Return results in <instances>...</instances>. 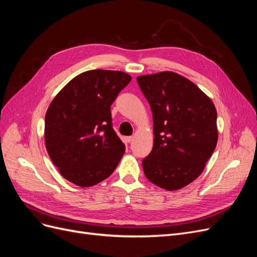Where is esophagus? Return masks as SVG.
<instances>
[{
    "label": "esophagus",
    "instance_id": "34e87169",
    "mask_svg": "<svg viewBox=\"0 0 257 257\" xmlns=\"http://www.w3.org/2000/svg\"><path fill=\"white\" fill-rule=\"evenodd\" d=\"M132 141H133V137H132V136L124 137V143H125V144H130Z\"/></svg>",
    "mask_w": 257,
    "mask_h": 257
}]
</instances>
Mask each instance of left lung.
<instances>
[{
    "mask_svg": "<svg viewBox=\"0 0 257 257\" xmlns=\"http://www.w3.org/2000/svg\"><path fill=\"white\" fill-rule=\"evenodd\" d=\"M137 82L153 115L154 143L143 160L144 173L162 189H182L201 174L215 149V107L197 85L173 72L139 76Z\"/></svg>",
    "mask_w": 257,
    "mask_h": 257,
    "instance_id": "obj_1",
    "label": "left lung"
}]
</instances>
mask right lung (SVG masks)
Here are the masks:
<instances>
[{"label":"right lung","mask_w":257,"mask_h":257,"mask_svg":"<svg viewBox=\"0 0 257 257\" xmlns=\"http://www.w3.org/2000/svg\"><path fill=\"white\" fill-rule=\"evenodd\" d=\"M132 80L128 74L93 69L69 81L45 116V143L61 175L76 185L105 180L125 146L112 127L110 106Z\"/></svg>","instance_id":"obj_1"}]
</instances>
